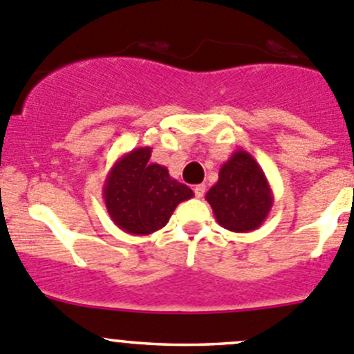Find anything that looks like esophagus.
<instances>
[{"instance_id":"1","label":"esophagus","mask_w":354,"mask_h":354,"mask_svg":"<svg viewBox=\"0 0 354 354\" xmlns=\"http://www.w3.org/2000/svg\"><path fill=\"white\" fill-rule=\"evenodd\" d=\"M194 192H195V197H197V198H202L203 195H205V185H203V183L195 185V187H194Z\"/></svg>"}]
</instances>
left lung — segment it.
Masks as SVG:
<instances>
[{
  "instance_id": "obj_1",
  "label": "left lung",
  "mask_w": 354,
  "mask_h": 354,
  "mask_svg": "<svg viewBox=\"0 0 354 354\" xmlns=\"http://www.w3.org/2000/svg\"><path fill=\"white\" fill-rule=\"evenodd\" d=\"M205 200L224 230L248 233L267 219L274 195L260 164L240 149L221 166L219 180Z\"/></svg>"
}]
</instances>
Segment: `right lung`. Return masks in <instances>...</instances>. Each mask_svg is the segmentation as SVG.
Returning <instances> with one entry per match:
<instances>
[{
  "label": "right lung",
  "instance_id": "right-lung-1",
  "mask_svg": "<svg viewBox=\"0 0 354 354\" xmlns=\"http://www.w3.org/2000/svg\"><path fill=\"white\" fill-rule=\"evenodd\" d=\"M151 147L127 152L113 164L102 187L106 209L124 233L147 236L167 224L178 203L194 197L167 167L151 162Z\"/></svg>",
  "mask_w": 354,
  "mask_h": 354
}]
</instances>
